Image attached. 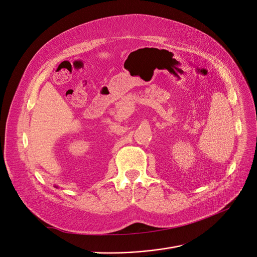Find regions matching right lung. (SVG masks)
Masks as SVG:
<instances>
[{"label":"right lung","mask_w":257,"mask_h":257,"mask_svg":"<svg viewBox=\"0 0 257 257\" xmlns=\"http://www.w3.org/2000/svg\"><path fill=\"white\" fill-rule=\"evenodd\" d=\"M56 188H58V186H56Z\"/></svg>","instance_id":"add662e5"}]
</instances>
